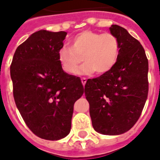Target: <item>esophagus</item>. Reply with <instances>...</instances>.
<instances>
[{"label": "esophagus", "mask_w": 160, "mask_h": 160, "mask_svg": "<svg viewBox=\"0 0 160 160\" xmlns=\"http://www.w3.org/2000/svg\"><path fill=\"white\" fill-rule=\"evenodd\" d=\"M87 80H86V78H81V82H82V85H85V83H86Z\"/></svg>", "instance_id": "obj_1"}]
</instances>
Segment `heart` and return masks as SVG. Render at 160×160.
<instances>
[{"mask_svg":"<svg viewBox=\"0 0 160 160\" xmlns=\"http://www.w3.org/2000/svg\"><path fill=\"white\" fill-rule=\"evenodd\" d=\"M119 53V42L114 35L86 30L73 37L71 49L63 46L59 50L58 60L69 74L75 73L83 60L85 63L76 74L91 75L96 71L98 75H103L114 67Z\"/></svg>","mask_w":160,"mask_h":160,"instance_id":"1","label":"heart"}]
</instances>
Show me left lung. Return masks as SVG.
<instances>
[{"mask_svg": "<svg viewBox=\"0 0 160 160\" xmlns=\"http://www.w3.org/2000/svg\"><path fill=\"white\" fill-rule=\"evenodd\" d=\"M109 31L119 40L118 60L109 72L87 80L85 95L95 131L118 135L131 129L141 114L149 91V63L141 44L127 30L112 25Z\"/></svg>", "mask_w": 160, "mask_h": 160, "instance_id": "1", "label": "left lung"}]
</instances>
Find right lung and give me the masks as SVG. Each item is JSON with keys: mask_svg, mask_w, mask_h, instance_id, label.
I'll return each instance as SVG.
<instances>
[{"mask_svg": "<svg viewBox=\"0 0 160 160\" xmlns=\"http://www.w3.org/2000/svg\"><path fill=\"white\" fill-rule=\"evenodd\" d=\"M66 35L36 31L17 47L11 65L16 107L29 129L48 140L69 134L74 104L84 94L81 80L65 72L58 60Z\"/></svg>", "mask_w": 160, "mask_h": 160, "instance_id": "1", "label": "right lung"}]
</instances>
